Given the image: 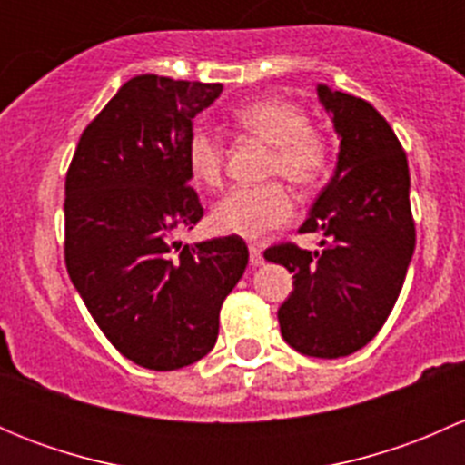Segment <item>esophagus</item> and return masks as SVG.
Returning <instances> with one entry per match:
<instances>
[{
    "mask_svg": "<svg viewBox=\"0 0 465 465\" xmlns=\"http://www.w3.org/2000/svg\"><path fill=\"white\" fill-rule=\"evenodd\" d=\"M262 262H265V259H262L261 247L259 245H250V265L259 267V265H262Z\"/></svg>",
    "mask_w": 465,
    "mask_h": 465,
    "instance_id": "34e87169",
    "label": "esophagus"
}]
</instances>
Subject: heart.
Listing matches in <instances>:
<instances>
[{"instance_id": "1", "label": "heart", "mask_w": 465, "mask_h": 465, "mask_svg": "<svg viewBox=\"0 0 465 465\" xmlns=\"http://www.w3.org/2000/svg\"><path fill=\"white\" fill-rule=\"evenodd\" d=\"M232 124L242 134L270 143L265 177H283L294 189L312 191L328 177L335 145L323 128L311 124L297 101L283 96L252 98L232 110ZM184 159L191 177L215 189L224 173V143L209 125H191L184 142ZM294 200L283 182L261 186H236L211 211L215 232L229 236H265L292 220Z\"/></svg>"}]
</instances>
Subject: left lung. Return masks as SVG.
<instances>
[{
  "label": "left lung",
  "instance_id": "8db88e82",
  "mask_svg": "<svg viewBox=\"0 0 465 465\" xmlns=\"http://www.w3.org/2000/svg\"><path fill=\"white\" fill-rule=\"evenodd\" d=\"M320 98L341 137L332 180L299 233L322 232V252L279 242L265 259L294 272L279 308L281 335L312 358L351 355L387 322L416 245L407 154L391 125L364 98L331 92Z\"/></svg>",
  "mask_w": 465,
  "mask_h": 465
}]
</instances>
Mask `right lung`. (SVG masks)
Instances as JSON below:
<instances>
[{
  "label": "right lung",
  "mask_w": 465,
  "mask_h": 465,
  "mask_svg": "<svg viewBox=\"0 0 465 465\" xmlns=\"http://www.w3.org/2000/svg\"><path fill=\"white\" fill-rule=\"evenodd\" d=\"M220 83L130 78L83 130L64 177V262L121 355L153 371L204 358L220 308L247 267L245 241L177 242L204 209L184 142Z\"/></svg>",
  "instance_id": "obj_1"
}]
</instances>
